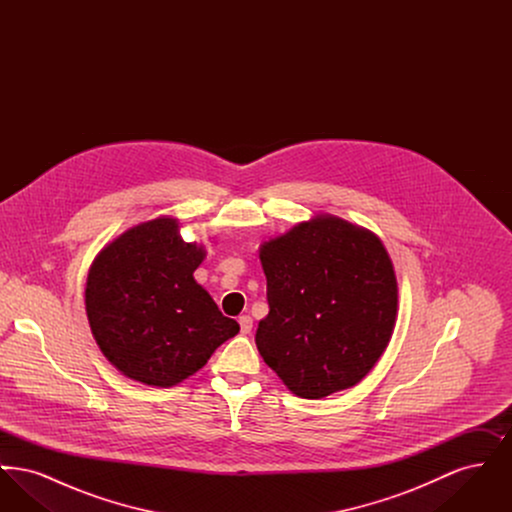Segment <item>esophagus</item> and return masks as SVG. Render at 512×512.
Wrapping results in <instances>:
<instances>
[{
	"label": "esophagus",
	"instance_id": "1",
	"mask_svg": "<svg viewBox=\"0 0 512 512\" xmlns=\"http://www.w3.org/2000/svg\"><path fill=\"white\" fill-rule=\"evenodd\" d=\"M240 330H242V334H249L251 332V328H253V318L249 317V315H244V317H240Z\"/></svg>",
	"mask_w": 512,
	"mask_h": 512
}]
</instances>
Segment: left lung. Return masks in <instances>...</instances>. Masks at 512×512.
<instances>
[{
    "label": "left lung",
    "mask_w": 512,
    "mask_h": 512,
    "mask_svg": "<svg viewBox=\"0 0 512 512\" xmlns=\"http://www.w3.org/2000/svg\"><path fill=\"white\" fill-rule=\"evenodd\" d=\"M268 315L255 343L305 399L359 384L393 332L397 282L390 255L368 230L336 217L301 222L261 247Z\"/></svg>",
    "instance_id": "left-lung-1"
}]
</instances>
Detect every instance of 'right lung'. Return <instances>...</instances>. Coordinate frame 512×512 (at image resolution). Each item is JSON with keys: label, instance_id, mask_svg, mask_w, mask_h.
Wrapping results in <instances>:
<instances>
[{"label": "right lung", "instance_id": "right-lung-1", "mask_svg": "<svg viewBox=\"0 0 512 512\" xmlns=\"http://www.w3.org/2000/svg\"><path fill=\"white\" fill-rule=\"evenodd\" d=\"M203 255L178 236L174 219L142 222L99 253L86 313L99 349L124 376L171 388L240 332L194 280Z\"/></svg>", "mask_w": 512, "mask_h": 512}]
</instances>
